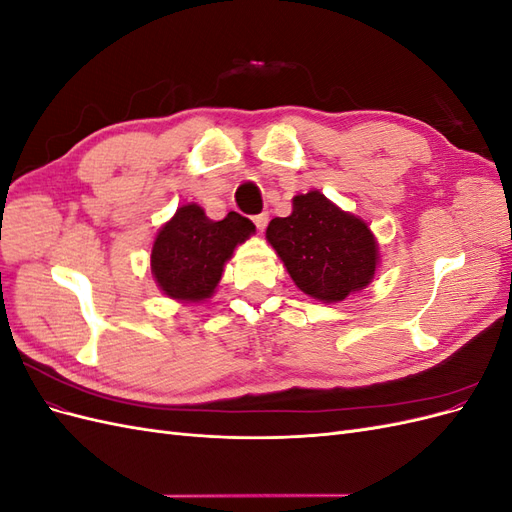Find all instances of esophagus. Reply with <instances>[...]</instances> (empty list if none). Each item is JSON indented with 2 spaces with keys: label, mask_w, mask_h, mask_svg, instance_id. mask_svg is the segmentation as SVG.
Wrapping results in <instances>:
<instances>
[{
  "label": "esophagus",
  "mask_w": 512,
  "mask_h": 512,
  "mask_svg": "<svg viewBox=\"0 0 512 512\" xmlns=\"http://www.w3.org/2000/svg\"><path fill=\"white\" fill-rule=\"evenodd\" d=\"M254 224H256V228L262 232L267 228V224H269V215L267 213H258V215H254Z\"/></svg>",
  "instance_id": "esophagus-1"
}]
</instances>
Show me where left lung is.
<instances>
[{"instance_id":"8db88e82","label":"left lung","mask_w":512,"mask_h":512,"mask_svg":"<svg viewBox=\"0 0 512 512\" xmlns=\"http://www.w3.org/2000/svg\"><path fill=\"white\" fill-rule=\"evenodd\" d=\"M267 241L297 288L324 303L369 286L380 260L369 226L318 190L294 196L288 218L269 222Z\"/></svg>"}]
</instances>
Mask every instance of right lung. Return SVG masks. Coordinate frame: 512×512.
Returning a JSON list of instances; mask_svg holds the SVG:
<instances>
[{"label":"right lung","mask_w":512,"mask_h":512,"mask_svg":"<svg viewBox=\"0 0 512 512\" xmlns=\"http://www.w3.org/2000/svg\"><path fill=\"white\" fill-rule=\"evenodd\" d=\"M254 230L256 226L237 211L213 222L203 207L183 205L153 241L151 273L166 297L183 303L205 301L220 284L226 260Z\"/></svg>","instance_id":"add662e5"}]
</instances>
